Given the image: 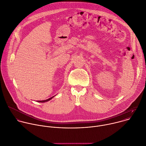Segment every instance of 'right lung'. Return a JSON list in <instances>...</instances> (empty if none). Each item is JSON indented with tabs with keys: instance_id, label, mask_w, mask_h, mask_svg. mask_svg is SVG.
Returning a JSON list of instances; mask_svg holds the SVG:
<instances>
[{
	"instance_id": "obj_1",
	"label": "right lung",
	"mask_w": 146,
	"mask_h": 146,
	"mask_svg": "<svg viewBox=\"0 0 146 146\" xmlns=\"http://www.w3.org/2000/svg\"><path fill=\"white\" fill-rule=\"evenodd\" d=\"M54 96H52V97H51V98H49V99H46V100H39L38 101V102H40V103H43V102H47V101H48V100H51L52 98H53Z\"/></svg>"
}]
</instances>
